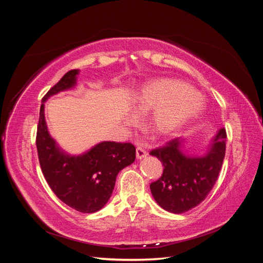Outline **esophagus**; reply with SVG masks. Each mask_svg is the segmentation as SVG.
<instances>
[{"mask_svg": "<svg viewBox=\"0 0 263 263\" xmlns=\"http://www.w3.org/2000/svg\"><path fill=\"white\" fill-rule=\"evenodd\" d=\"M147 155H148L147 151L144 148H141V147H137L136 148V157H137V159L145 158Z\"/></svg>", "mask_w": 263, "mask_h": 263, "instance_id": "obj_1", "label": "esophagus"}]
</instances>
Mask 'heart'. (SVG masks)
<instances>
[{
    "label": "heart",
    "mask_w": 263,
    "mask_h": 263,
    "mask_svg": "<svg viewBox=\"0 0 263 263\" xmlns=\"http://www.w3.org/2000/svg\"><path fill=\"white\" fill-rule=\"evenodd\" d=\"M201 95L177 79H158L148 83L137 98V114L150 113L147 127L158 136H164L201 112Z\"/></svg>",
    "instance_id": "heart-1"
}]
</instances>
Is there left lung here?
I'll return each mask as SVG.
<instances>
[{
    "instance_id": "8db88e82",
    "label": "left lung",
    "mask_w": 263,
    "mask_h": 263,
    "mask_svg": "<svg viewBox=\"0 0 263 263\" xmlns=\"http://www.w3.org/2000/svg\"><path fill=\"white\" fill-rule=\"evenodd\" d=\"M226 129L221 128L214 139L209 154L202 158L182 155V140L174 138L149 155L163 165L161 177L150 184L156 202L165 211L185 213L201 204L216 182L226 151Z\"/></svg>"
}]
</instances>
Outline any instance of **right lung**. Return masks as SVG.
I'll use <instances>...</instances> for the list:
<instances>
[{
	"instance_id": "obj_1",
	"label": "right lung",
	"mask_w": 263,
	"mask_h": 263,
	"mask_svg": "<svg viewBox=\"0 0 263 263\" xmlns=\"http://www.w3.org/2000/svg\"><path fill=\"white\" fill-rule=\"evenodd\" d=\"M78 72V69L68 71L46 93L44 101L73 86ZM36 147L42 172L52 192L60 201L81 213L101 210L112 195L118 172L136 158L133 144L116 141L101 142L79 157L62 154L47 130L44 104L39 112Z\"/></svg>"
}]
</instances>
